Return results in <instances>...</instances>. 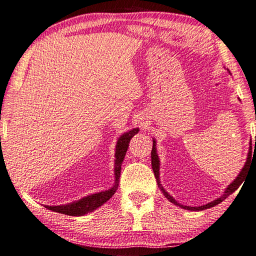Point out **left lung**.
<instances>
[{
    "label": "left lung",
    "mask_w": 256,
    "mask_h": 256,
    "mask_svg": "<svg viewBox=\"0 0 256 256\" xmlns=\"http://www.w3.org/2000/svg\"><path fill=\"white\" fill-rule=\"evenodd\" d=\"M255 142H256V138H255ZM250 145H252V142H250ZM156 145H155V140H153V148H152V166H153V171H154V174H155V178H156V181H158V186L160 188V190H162V192L164 194V196H166V198L171 201V202H173L174 204H176V206H180L178 204L176 200H174L171 196H170L166 191H165L163 188H162V186H160V172H158V170H160V160H158V154H156V147H155ZM255 146H256V144H255ZM250 160H252V146L250 147V152H248V160H246V163H245V165H244V168H243V170H242L240 171V173L238 174V176H237L235 180H234V182L232 183H230V186L227 188L226 189V191L224 192V194L220 196V198H218L217 200H214L212 202H210V204H204V206H201V207H189V206H180L181 208H183V209H186V210H194V212H200V210H204V209H209V208H212V207H214V206H217V204H219L220 202H222L224 200H225L228 196H230L232 192H235L237 189H238V186L242 184V183H243L244 181H245V178H246V173H248V171H250Z\"/></svg>",
    "instance_id": "1"
}]
</instances>
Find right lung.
I'll return each mask as SVG.
<instances>
[{
  "instance_id": "right-lung-1",
  "label": "right lung",
  "mask_w": 256,
  "mask_h": 256,
  "mask_svg": "<svg viewBox=\"0 0 256 256\" xmlns=\"http://www.w3.org/2000/svg\"><path fill=\"white\" fill-rule=\"evenodd\" d=\"M137 132H138V128L132 129V130L128 132H124V135L119 138L118 142H116V162H114L116 182H114V186H112L111 189L98 192V194L88 196H85V198L80 199L78 201H75V202H72L70 204L44 206V207L49 210H52V212L68 214V216H83V214L93 212V210H96V208L100 207V206L106 202V201L114 194L116 190L118 189L119 178H120V172H121V163H122L126 152L128 150L129 142H130L132 138L135 136Z\"/></svg>"
}]
</instances>
